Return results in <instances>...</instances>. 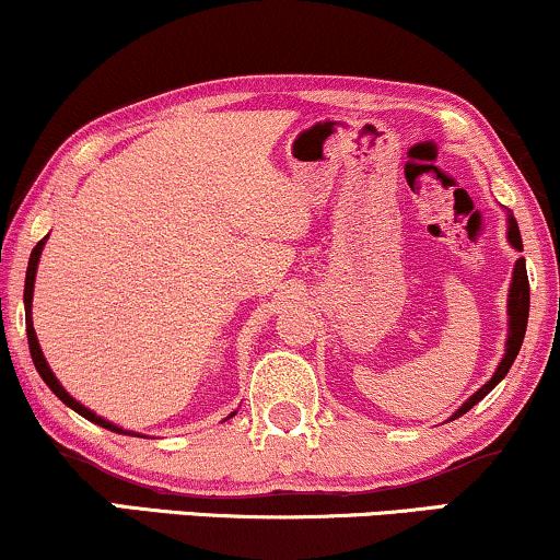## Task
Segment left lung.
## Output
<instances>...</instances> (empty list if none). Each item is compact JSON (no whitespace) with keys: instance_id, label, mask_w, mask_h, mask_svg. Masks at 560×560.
Listing matches in <instances>:
<instances>
[{"instance_id":"obj_1","label":"left lung","mask_w":560,"mask_h":560,"mask_svg":"<svg viewBox=\"0 0 560 560\" xmlns=\"http://www.w3.org/2000/svg\"><path fill=\"white\" fill-rule=\"evenodd\" d=\"M506 240H509V245L514 247V250L522 253V235H520V228H516V219L512 214L506 217ZM506 313H509V332H506V353H504V359H501V362H499L497 372H493V377L488 380L478 393H472L470 398L465 400L463 406H459L455 413L450 416V421L459 419V416L468 413V410L476 406V402L483 400L486 395L491 393L493 387H497L499 382L506 377V372L512 370L516 353H520V349H522V341H525V330H527V315H529V281H527L525 258H516V264H514L512 287H509Z\"/></svg>"}]
</instances>
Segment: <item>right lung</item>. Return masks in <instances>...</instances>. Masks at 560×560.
Listing matches in <instances>:
<instances>
[{
	"label": "right lung",
	"mask_w": 560,
	"mask_h": 560,
	"mask_svg": "<svg viewBox=\"0 0 560 560\" xmlns=\"http://www.w3.org/2000/svg\"><path fill=\"white\" fill-rule=\"evenodd\" d=\"M46 240H48V237H44V240H40L38 245L33 247V253H31V260H27V273H25V294H23V302H25V330H27V346H31V357H33V364H35V370H38V374H40V377H44L46 385L51 387L56 398H59L61 402H67L69 408L77 410V413L84 416V419H88V421L97 423V427H103V429H110V431H116V434H129V436H139V434H133V431H126V429H121V427H116V423H110V421L101 419V416H97V413H92L90 408H84L82 402H77V400L72 398V395H69L67 390H63V387H61V382L56 380V374L51 372V366H48L46 357H44V351H40V346H38V336H35V330H33V313H31V310H33V284H35V273H38V260H40V250H44ZM230 416H232V413H230Z\"/></svg>",
	"instance_id": "right-lung-1"
}]
</instances>
